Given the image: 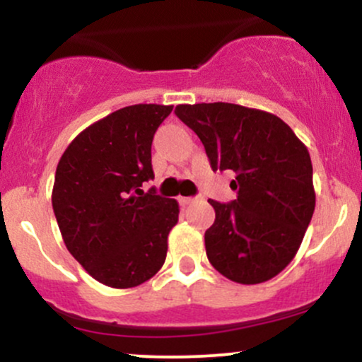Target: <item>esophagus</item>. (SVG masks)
Instances as JSON below:
<instances>
[{"label": "esophagus", "mask_w": 362, "mask_h": 362, "mask_svg": "<svg viewBox=\"0 0 362 362\" xmlns=\"http://www.w3.org/2000/svg\"><path fill=\"white\" fill-rule=\"evenodd\" d=\"M194 201H195V197H178V202H180L182 206H189V204H192Z\"/></svg>", "instance_id": "obj_1"}]
</instances>
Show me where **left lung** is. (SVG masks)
I'll list each match as a JSON object with an SVG mask.
<instances>
[{"instance_id": "1", "label": "left lung", "mask_w": 362, "mask_h": 362, "mask_svg": "<svg viewBox=\"0 0 362 362\" xmlns=\"http://www.w3.org/2000/svg\"><path fill=\"white\" fill-rule=\"evenodd\" d=\"M177 117L206 148L211 168L231 170L230 204L209 199L211 265L240 284L276 277L294 259L315 211L310 153L284 120L236 103L177 105Z\"/></svg>"}]
</instances>
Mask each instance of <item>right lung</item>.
Listing matches in <instances>:
<instances>
[{
	"label": "right lung",
	"mask_w": 362,
	"mask_h": 362,
	"mask_svg": "<svg viewBox=\"0 0 362 362\" xmlns=\"http://www.w3.org/2000/svg\"><path fill=\"white\" fill-rule=\"evenodd\" d=\"M172 109L138 103L112 112L81 131L57 163L52 209L62 240L109 288L143 284L167 259L178 202L141 187L155 177L153 136Z\"/></svg>",
	"instance_id": "1"
}]
</instances>
